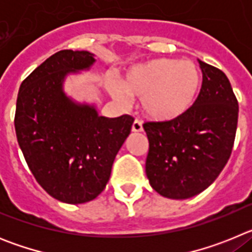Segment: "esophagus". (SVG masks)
Instances as JSON below:
<instances>
[{
	"label": "esophagus",
	"mask_w": 252,
	"mask_h": 252,
	"mask_svg": "<svg viewBox=\"0 0 252 252\" xmlns=\"http://www.w3.org/2000/svg\"><path fill=\"white\" fill-rule=\"evenodd\" d=\"M131 130H132L133 132H141L142 131L141 121H139V120H135V121L132 122V127H131Z\"/></svg>",
	"instance_id": "obj_1"
}]
</instances>
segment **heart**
<instances>
[{
    "label": "heart",
    "instance_id": "1",
    "mask_svg": "<svg viewBox=\"0 0 252 252\" xmlns=\"http://www.w3.org/2000/svg\"><path fill=\"white\" fill-rule=\"evenodd\" d=\"M201 84V72L193 62L160 58L132 66L120 83V90L128 97L141 98L149 117L169 121L193 106ZM113 92L117 98H124L120 91Z\"/></svg>",
    "mask_w": 252,
    "mask_h": 252
}]
</instances>
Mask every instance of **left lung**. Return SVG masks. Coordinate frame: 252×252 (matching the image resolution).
<instances>
[{
  "instance_id": "8db88e82",
  "label": "left lung",
  "mask_w": 252,
  "mask_h": 252,
  "mask_svg": "<svg viewBox=\"0 0 252 252\" xmlns=\"http://www.w3.org/2000/svg\"><path fill=\"white\" fill-rule=\"evenodd\" d=\"M203 81L184 115L146 121V175L160 195L186 199L201 193L227 164L235 142L239 102L221 69L199 60Z\"/></svg>"
}]
</instances>
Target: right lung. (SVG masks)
<instances>
[{
  "label": "right lung",
  "instance_id": "right-lung-1",
  "mask_svg": "<svg viewBox=\"0 0 252 252\" xmlns=\"http://www.w3.org/2000/svg\"><path fill=\"white\" fill-rule=\"evenodd\" d=\"M93 63L90 51H58L24 79L17 95L15 130L29 169L51 197L70 204L103 190L133 122L130 115L98 116L64 94V77Z\"/></svg>",
  "mask_w": 252,
  "mask_h": 252
}]
</instances>
